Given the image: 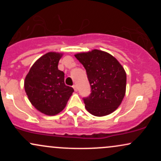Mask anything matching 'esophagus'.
Masks as SVG:
<instances>
[{
  "mask_svg": "<svg viewBox=\"0 0 161 161\" xmlns=\"http://www.w3.org/2000/svg\"><path fill=\"white\" fill-rule=\"evenodd\" d=\"M73 88H74L75 92H77V90H78V88H77V86H76V85H73Z\"/></svg>",
  "mask_w": 161,
  "mask_h": 161,
  "instance_id": "1",
  "label": "esophagus"
}]
</instances>
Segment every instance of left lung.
I'll use <instances>...</instances> for the list:
<instances>
[{
	"label": "left lung",
	"mask_w": 161,
	"mask_h": 161,
	"mask_svg": "<svg viewBox=\"0 0 161 161\" xmlns=\"http://www.w3.org/2000/svg\"><path fill=\"white\" fill-rule=\"evenodd\" d=\"M86 70L91 95L83 98L85 107L96 116L109 115L121 104L125 94L126 73L111 54L94 49L75 54Z\"/></svg>",
	"instance_id": "obj_1"
}]
</instances>
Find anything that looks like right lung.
<instances>
[{"instance_id": "obj_1", "label": "right lung", "mask_w": 161, "mask_h": 161, "mask_svg": "<svg viewBox=\"0 0 161 161\" xmlns=\"http://www.w3.org/2000/svg\"><path fill=\"white\" fill-rule=\"evenodd\" d=\"M62 53L48 52L38 58L29 69L24 88L29 101L42 114L53 116L65 108L74 92L64 83V73L58 69Z\"/></svg>"}]
</instances>
